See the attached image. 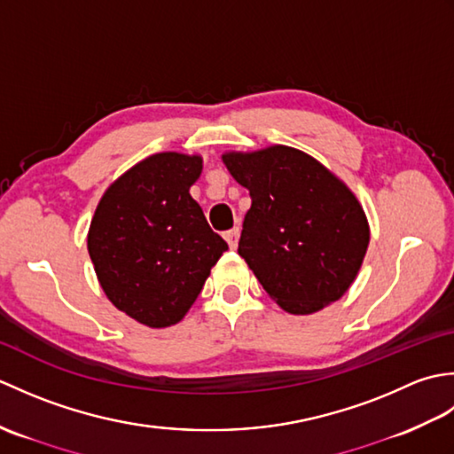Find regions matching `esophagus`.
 <instances>
[{"instance_id":"34e87169","label":"esophagus","mask_w":454,"mask_h":454,"mask_svg":"<svg viewBox=\"0 0 454 454\" xmlns=\"http://www.w3.org/2000/svg\"><path fill=\"white\" fill-rule=\"evenodd\" d=\"M224 239L228 242V246L232 247V249H236L238 247V239H239V228H232V230H228V232L224 234Z\"/></svg>"}]
</instances>
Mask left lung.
I'll return each mask as SVG.
<instances>
[{
  "instance_id": "left-lung-1",
  "label": "left lung",
  "mask_w": 454,
  "mask_h": 454,
  "mask_svg": "<svg viewBox=\"0 0 454 454\" xmlns=\"http://www.w3.org/2000/svg\"><path fill=\"white\" fill-rule=\"evenodd\" d=\"M222 161L249 191L238 254L288 314H314L347 293L371 230L361 202L333 173L291 146L226 152Z\"/></svg>"
}]
</instances>
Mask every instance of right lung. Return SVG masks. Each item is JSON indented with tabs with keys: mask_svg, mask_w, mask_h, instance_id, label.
<instances>
[{
	"mask_svg": "<svg viewBox=\"0 0 454 454\" xmlns=\"http://www.w3.org/2000/svg\"><path fill=\"white\" fill-rule=\"evenodd\" d=\"M200 171V156L153 153L105 191L91 218L88 252L101 288L148 327L181 322L228 249L189 192Z\"/></svg>",
	"mask_w": 454,
	"mask_h": 454,
	"instance_id": "1",
	"label": "right lung"
}]
</instances>
